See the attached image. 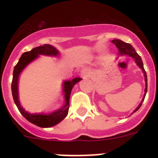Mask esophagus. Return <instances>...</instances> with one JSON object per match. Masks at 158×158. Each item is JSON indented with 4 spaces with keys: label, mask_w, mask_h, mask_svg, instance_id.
Wrapping results in <instances>:
<instances>
[{
    "label": "esophagus",
    "mask_w": 158,
    "mask_h": 158,
    "mask_svg": "<svg viewBox=\"0 0 158 158\" xmlns=\"http://www.w3.org/2000/svg\"><path fill=\"white\" fill-rule=\"evenodd\" d=\"M81 76L84 77H86L89 76V71L85 69H82L81 72Z\"/></svg>",
    "instance_id": "obj_1"
}]
</instances>
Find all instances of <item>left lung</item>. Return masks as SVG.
<instances>
[{"instance_id": "left-lung-1", "label": "left lung", "mask_w": 158, "mask_h": 158, "mask_svg": "<svg viewBox=\"0 0 158 158\" xmlns=\"http://www.w3.org/2000/svg\"><path fill=\"white\" fill-rule=\"evenodd\" d=\"M111 43H114L116 47L118 48V54H120V55H128V56H131L132 58H135V62H136L137 65H139L141 69H142V72L144 73V77H145V81H146V89H145V95H144V97L142 99V101L144 100L145 96H146V92H147V75H146V70L144 69V66H143V63H142V58L141 57L139 56L138 53L136 52V51L135 50L132 46L130 44V43H124L123 41L122 40H114L111 41ZM142 101L140 104L139 105V107H137L136 109L134 111V112L137 111L140 108V107L142 106Z\"/></svg>"}]
</instances>
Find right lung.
<instances>
[{
  "label": "right lung",
  "mask_w": 158,
  "mask_h": 158,
  "mask_svg": "<svg viewBox=\"0 0 158 158\" xmlns=\"http://www.w3.org/2000/svg\"><path fill=\"white\" fill-rule=\"evenodd\" d=\"M40 54L56 56L58 54V51L53 46L49 45V44H44L43 46L33 48L31 51H27V52L23 53L19 58L18 63L14 67L13 77H12V93L14 102H15L18 110L27 121L35 124L36 126L40 127H51L59 123L68 115V111H69V97H70L72 89L75 85V84L80 81L81 79L79 77H76L73 78L72 81H65V83H64V93H65V103L61 109L54 111L50 115H43V114L31 115V114H29L23 109V107L20 106L19 99H18V77H19L20 72L24 69V67L27 64L30 63L31 62H32L33 60L35 59Z\"/></svg>",
  "instance_id": "obj_1"
}]
</instances>
